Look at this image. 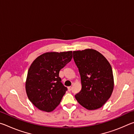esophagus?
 <instances>
[{"instance_id":"1","label":"esophagus","mask_w":134,"mask_h":134,"mask_svg":"<svg viewBox=\"0 0 134 134\" xmlns=\"http://www.w3.org/2000/svg\"><path fill=\"white\" fill-rule=\"evenodd\" d=\"M71 88H72L71 86H69V87H68V90H69V91H71Z\"/></svg>"}]
</instances>
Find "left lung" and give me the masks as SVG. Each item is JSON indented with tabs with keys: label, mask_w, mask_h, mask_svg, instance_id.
Returning a JSON list of instances; mask_svg holds the SVG:
<instances>
[{
	"label": "left lung",
	"mask_w": 134,
	"mask_h": 134,
	"mask_svg": "<svg viewBox=\"0 0 134 134\" xmlns=\"http://www.w3.org/2000/svg\"><path fill=\"white\" fill-rule=\"evenodd\" d=\"M73 58L82 86L75 95L76 100L88 110L101 108L110 98L114 87L110 64L102 54L93 49L73 51Z\"/></svg>",
	"instance_id": "8db88e82"
}]
</instances>
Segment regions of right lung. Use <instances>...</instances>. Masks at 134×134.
Listing matches in <instances>:
<instances>
[{"label":"right lung","instance_id":"1","mask_svg":"<svg viewBox=\"0 0 134 134\" xmlns=\"http://www.w3.org/2000/svg\"><path fill=\"white\" fill-rule=\"evenodd\" d=\"M72 57V51L46 53L38 57L28 70L25 88L34 105L49 112L60 104L67 88L62 83L59 72Z\"/></svg>","mask_w":134,"mask_h":134}]
</instances>
